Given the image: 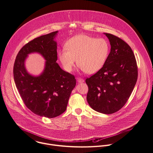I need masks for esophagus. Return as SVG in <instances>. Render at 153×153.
Returning <instances> with one entry per match:
<instances>
[{
    "label": "esophagus",
    "mask_w": 153,
    "mask_h": 153,
    "mask_svg": "<svg viewBox=\"0 0 153 153\" xmlns=\"http://www.w3.org/2000/svg\"><path fill=\"white\" fill-rule=\"evenodd\" d=\"M77 82H78V83H83V82H84V80L83 79H82L81 77H79V78H77Z\"/></svg>",
    "instance_id": "obj_1"
}]
</instances>
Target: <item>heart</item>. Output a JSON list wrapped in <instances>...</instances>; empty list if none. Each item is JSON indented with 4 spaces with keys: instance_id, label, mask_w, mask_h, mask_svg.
<instances>
[{
    "instance_id": "b5f03b06",
    "label": "heart",
    "mask_w": 153,
    "mask_h": 153,
    "mask_svg": "<svg viewBox=\"0 0 153 153\" xmlns=\"http://www.w3.org/2000/svg\"><path fill=\"white\" fill-rule=\"evenodd\" d=\"M58 52V58L65 71L71 72L77 64L88 74L101 70L105 63L110 51L108 42L87 35H78L71 38Z\"/></svg>"
}]
</instances>
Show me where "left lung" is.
Instances as JSON below:
<instances>
[{
  "label": "left lung",
  "mask_w": 153,
  "mask_h": 153,
  "mask_svg": "<svg viewBox=\"0 0 153 153\" xmlns=\"http://www.w3.org/2000/svg\"><path fill=\"white\" fill-rule=\"evenodd\" d=\"M111 51L102 68L86 79L87 101L94 110L113 114L129 98L138 79V67L131 48L120 38L104 33Z\"/></svg>",
  "instance_id": "1"
}]
</instances>
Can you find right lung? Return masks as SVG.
Wrapping results in <instances>:
<instances>
[{"instance_id": "obj_1", "label": "right lung", "mask_w": 153, "mask_h": 153, "mask_svg": "<svg viewBox=\"0 0 153 153\" xmlns=\"http://www.w3.org/2000/svg\"><path fill=\"white\" fill-rule=\"evenodd\" d=\"M58 31L43 35L25 44L18 53L13 65L16 87L24 104L36 115L53 118L67 109L76 80L56 62ZM40 53L46 60L43 72L38 76L29 74L25 61L31 53Z\"/></svg>"}]
</instances>
